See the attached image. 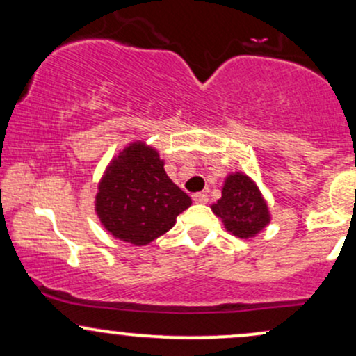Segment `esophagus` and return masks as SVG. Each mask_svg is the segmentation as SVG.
Here are the masks:
<instances>
[{
    "instance_id": "obj_1",
    "label": "esophagus",
    "mask_w": 356,
    "mask_h": 356,
    "mask_svg": "<svg viewBox=\"0 0 356 356\" xmlns=\"http://www.w3.org/2000/svg\"><path fill=\"white\" fill-rule=\"evenodd\" d=\"M192 201L195 204H206L209 202V197H207V194H204V192H195V194H192Z\"/></svg>"
}]
</instances>
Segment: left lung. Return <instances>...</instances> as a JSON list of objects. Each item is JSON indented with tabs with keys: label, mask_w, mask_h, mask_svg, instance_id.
Instances as JSON below:
<instances>
[{
	"label": "left lung",
	"mask_w": 356,
	"mask_h": 356,
	"mask_svg": "<svg viewBox=\"0 0 356 356\" xmlns=\"http://www.w3.org/2000/svg\"><path fill=\"white\" fill-rule=\"evenodd\" d=\"M211 209L222 219L226 229L241 239L254 238L271 220L268 204L259 189L243 172L227 175L222 197L212 204Z\"/></svg>",
	"instance_id": "8db88e82"
}]
</instances>
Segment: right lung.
<instances>
[{"mask_svg": "<svg viewBox=\"0 0 356 356\" xmlns=\"http://www.w3.org/2000/svg\"><path fill=\"white\" fill-rule=\"evenodd\" d=\"M191 204L189 195L165 174L157 150L134 142L105 170L95 211L113 238L144 246L169 231Z\"/></svg>", "mask_w": 356, "mask_h": 356, "instance_id": "1", "label": "right lung"}]
</instances>
